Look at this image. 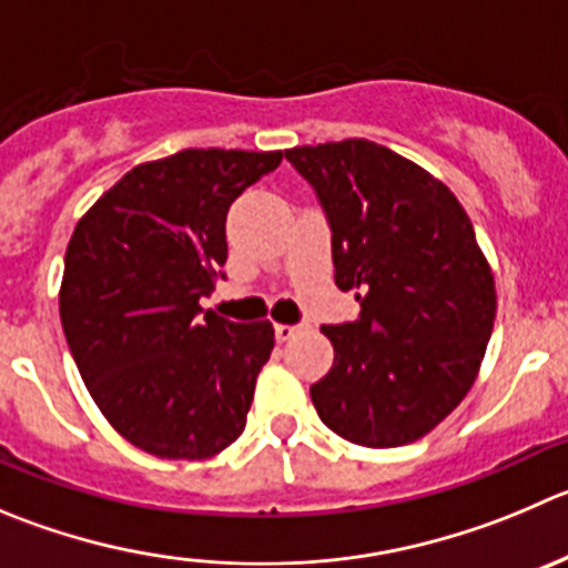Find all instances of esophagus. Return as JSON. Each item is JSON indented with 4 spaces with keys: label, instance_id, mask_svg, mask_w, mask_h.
Returning a JSON list of instances; mask_svg holds the SVG:
<instances>
[{
    "label": "esophagus",
    "instance_id": "1",
    "mask_svg": "<svg viewBox=\"0 0 568 568\" xmlns=\"http://www.w3.org/2000/svg\"><path fill=\"white\" fill-rule=\"evenodd\" d=\"M273 328H275V339H278V343H287V339H293L295 334H298L304 326H290V323H275Z\"/></svg>",
    "mask_w": 568,
    "mask_h": 568
}]
</instances>
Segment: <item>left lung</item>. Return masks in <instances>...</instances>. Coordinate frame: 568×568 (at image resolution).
<instances>
[{"label":"left lung","instance_id":"1","mask_svg":"<svg viewBox=\"0 0 568 568\" xmlns=\"http://www.w3.org/2000/svg\"><path fill=\"white\" fill-rule=\"evenodd\" d=\"M287 159L326 209L334 284L362 306L359 321L321 328L334 365L312 404L356 446L418 440L471 390L494 332V270L471 220L446 183L368 139Z\"/></svg>","mask_w":568,"mask_h":568}]
</instances>
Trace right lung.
I'll return each mask as SVG.
<instances>
[{
    "instance_id": "right-lung-1",
    "label": "right lung",
    "mask_w": 568,
    "mask_h": 568,
    "mask_svg": "<svg viewBox=\"0 0 568 568\" xmlns=\"http://www.w3.org/2000/svg\"><path fill=\"white\" fill-rule=\"evenodd\" d=\"M281 159L189 148L144 161L74 225L63 334L100 413L148 455L206 460L245 429L273 323L200 315V298L229 258L231 203Z\"/></svg>"
}]
</instances>
